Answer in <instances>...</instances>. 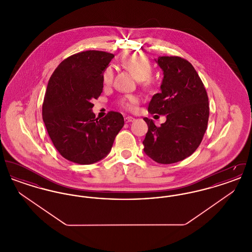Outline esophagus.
<instances>
[{"instance_id":"obj_1","label":"esophagus","mask_w":252,"mask_h":252,"mask_svg":"<svg viewBox=\"0 0 252 252\" xmlns=\"http://www.w3.org/2000/svg\"><path fill=\"white\" fill-rule=\"evenodd\" d=\"M134 120H135V118H133L131 116H126V117H125V122H126V123H130V122H133Z\"/></svg>"}]
</instances>
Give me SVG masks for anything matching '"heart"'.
<instances>
[{
    "instance_id": "obj_1",
    "label": "heart",
    "mask_w": 252,
    "mask_h": 252,
    "mask_svg": "<svg viewBox=\"0 0 252 252\" xmlns=\"http://www.w3.org/2000/svg\"><path fill=\"white\" fill-rule=\"evenodd\" d=\"M121 64L134 74L136 79L140 80L144 89H152L155 79L151 75L153 72L152 63L147 57L138 53H130L124 56ZM114 77V71L111 66H108L102 73V83L105 87L110 86ZM138 103V98L134 95H126L120 98L119 105L126 110H133Z\"/></svg>"
}]
</instances>
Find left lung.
Returning a JSON list of instances; mask_svg holds the SVG:
<instances>
[{"instance_id": "1", "label": "left lung", "mask_w": 252, "mask_h": 252, "mask_svg": "<svg viewBox=\"0 0 252 252\" xmlns=\"http://www.w3.org/2000/svg\"><path fill=\"white\" fill-rule=\"evenodd\" d=\"M163 71L161 93L152 97L148 111L166 115V122L157 126L144 118L148 126L145 154L158 163H175L191 156L197 149L207 129L209 99L198 73L188 60L180 57H158Z\"/></svg>"}]
</instances>
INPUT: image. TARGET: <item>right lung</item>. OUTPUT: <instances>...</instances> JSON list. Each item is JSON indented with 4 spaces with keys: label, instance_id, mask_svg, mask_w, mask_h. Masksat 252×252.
Segmentation results:
<instances>
[{
    "label": "right lung",
    "instance_id": "1",
    "mask_svg": "<svg viewBox=\"0 0 252 252\" xmlns=\"http://www.w3.org/2000/svg\"><path fill=\"white\" fill-rule=\"evenodd\" d=\"M113 55L96 50L74 54L54 71L42 104V119L60 155L78 164H92L108 155L124 126L116 111L98 120L93 99L103 92L102 73Z\"/></svg>",
    "mask_w": 252,
    "mask_h": 252
}]
</instances>
